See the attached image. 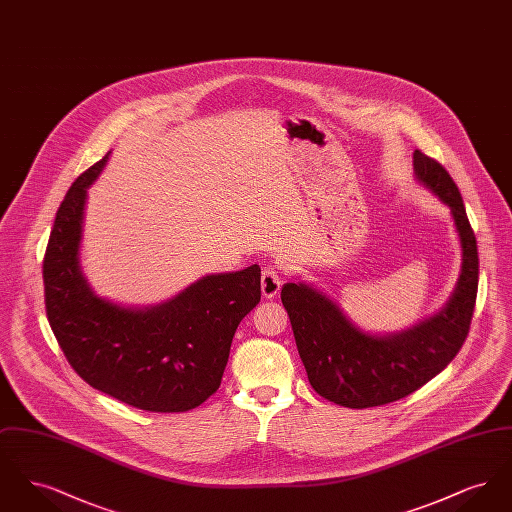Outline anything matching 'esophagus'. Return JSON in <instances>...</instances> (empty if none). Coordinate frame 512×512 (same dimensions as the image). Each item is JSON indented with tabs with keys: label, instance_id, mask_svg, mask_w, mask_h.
<instances>
[{
	"label": "esophagus",
	"instance_id": "34e87169",
	"mask_svg": "<svg viewBox=\"0 0 512 512\" xmlns=\"http://www.w3.org/2000/svg\"><path fill=\"white\" fill-rule=\"evenodd\" d=\"M280 288H282V280H280L276 268H263V276H261V292H263V297L274 299L278 292H280Z\"/></svg>",
	"mask_w": 512,
	"mask_h": 512
}]
</instances>
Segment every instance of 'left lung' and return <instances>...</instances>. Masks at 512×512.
<instances>
[{
    "instance_id": "obj_1",
    "label": "left lung",
    "mask_w": 512,
    "mask_h": 512,
    "mask_svg": "<svg viewBox=\"0 0 512 512\" xmlns=\"http://www.w3.org/2000/svg\"><path fill=\"white\" fill-rule=\"evenodd\" d=\"M413 167L416 180L451 209L463 251L459 282L438 315L397 334L374 336L305 282H288L280 293L313 390L341 407H380L411 395L455 359L470 330L478 293V247L463 197L449 172L418 149Z\"/></svg>"
}]
</instances>
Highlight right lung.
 <instances>
[{
  "label": "right lung",
  "instance_id": "obj_1",
  "mask_svg": "<svg viewBox=\"0 0 512 512\" xmlns=\"http://www.w3.org/2000/svg\"><path fill=\"white\" fill-rule=\"evenodd\" d=\"M109 155L74 180L55 215L44 257L49 326L92 388L149 413H184L219 390L236 328L261 301V268L203 276L142 309L99 297L78 251L88 188Z\"/></svg>",
  "mask_w": 512,
  "mask_h": 512
}]
</instances>
